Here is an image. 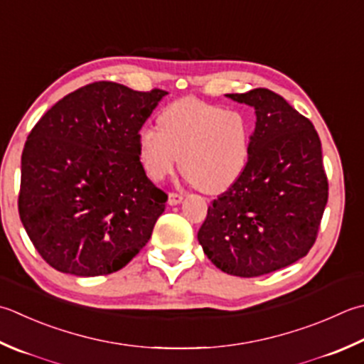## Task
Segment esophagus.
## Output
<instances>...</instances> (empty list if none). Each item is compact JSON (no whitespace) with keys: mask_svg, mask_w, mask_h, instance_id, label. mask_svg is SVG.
Instances as JSON below:
<instances>
[{"mask_svg":"<svg viewBox=\"0 0 364 364\" xmlns=\"http://www.w3.org/2000/svg\"><path fill=\"white\" fill-rule=\"evenodd\" d=\"M183 200V194H178V192H170L168 194V203L170 205H178Z\"/></svg>","mask_w":364,"mask_h":364,"instance_id":"obj_1","label":"esophagus"}]
</instances>
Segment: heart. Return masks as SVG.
<instances>
[{"label": "heart", "instance_id": "1", "mask_svg": "<svg viewBox=\"0 0 364 364\" xmlns=\"http://www.w3.org/2000/svg\"><path fill=\"white\" fill-rule=\"evenodd\" d=\"M159 126L139 132L140 161L151 180L172 173L178 156L183 173L206 192L224 191L243 173L251 127L241 112L181 99L161 113Z\"/></svg>", "mask_w": 364, "mask_h": 364}]
</instances>
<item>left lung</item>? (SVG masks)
I'll return each instance as SVG.
<instances>
[{"mask_svg": "<svg viewBox=\"0 0 364 364\" xmlns=\"http://www.w3.org/2000/svg\"><path fill=\"white\" fill-rule=\"evenodd\" d=\"M255 109L247 164L208 206L197 233L213 265L255 277L289 267L316 243L328 200L314 124L267 88L227 95Z\"/></svg>", "mask_w": 364, "mask_h": 364, "instance_id": "1", "label": "left lung"}]
</instances>
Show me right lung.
I'll list each match as a JSON object with an SVG mask.
<instances>
[{
	"instance_id": "obj_1",
	"label": "right lung",
	"mask_w": 364,
	"mask_h": 364,
	"mask_svg": "<svg viewBox=\"0 0 364 364\" xmlns=\"http://www.w3.org/2000/svg\"><path fill=\"white\" fill-rule=\"evenodd\" d=\"M166 95L95 82L36 123L21 153L18 215L50 267L110 274L148 243L167 194L145 173L139 132Z\"/></svg>"
}]
</instances>
